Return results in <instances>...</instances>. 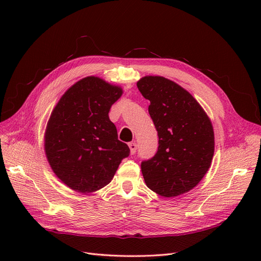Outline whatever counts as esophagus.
<instances>
[{
  "mask_svg": "<svg viewBox=\"0 0 261 261\" xmlns=\"http://www.w3.org/2000/svg\"><path fill=\"white\" fill-rule=\"evenodd\" d=\"M129 148L131 154H134L136 152V149H138V145H136V143H129Z\"/></svg>",
  "mask_w": 261,
  "mask_h": 261,
  "instance_id": "esophagus-1",
  "label": "esophagus"
}]
</instances>
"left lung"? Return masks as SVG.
Here are the masks:
<instances>
[{
  "label": "left lung",
  "instance_id": "obj_1",
  "mask_svg": "<svg viewBox=\"0 0 261 261\" xmlns=\"http://www.w3.org/2000/svg\"><path fill=\"white\" fill-rule=\"evenodd\" d=\"M159 136L155 155L142 162L148 188L165 198L188 193L208 171L215 151L212 121L194 96L162 76L138 84Z\"/></svg>",
  "mask_w": 261,
  "mask_h": 261
}]
</instances>
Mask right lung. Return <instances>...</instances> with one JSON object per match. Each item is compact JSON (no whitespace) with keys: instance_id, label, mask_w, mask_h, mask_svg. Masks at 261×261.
<instances>
[{"instance_id":"1","label":"right lung","mask_w":261,"mask_h":261,"mask_svg":"<svg viewBox=\"0 0 261 261\" xmlns=\"http://www.w3.org/2000/svg\"><path fill=\"white\" fill-rule=\"evenodd\" d=\"M121 95L120 87L89 76L67 89L53 110L44 134L45 155L58 179L77 193L108 185L130 153L109 118Z\"/></svg>"}]
</instances>
